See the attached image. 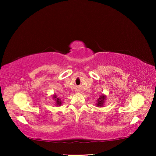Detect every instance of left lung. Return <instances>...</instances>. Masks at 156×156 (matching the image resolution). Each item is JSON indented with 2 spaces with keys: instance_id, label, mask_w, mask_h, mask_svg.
<instances>
[{
  "instance_id": "1",
  "label": "left lung",
  "mask_w": 156,
  "mask_h": 156,
  "mask_svg": "<svg viewBox=\"0 0 156 156\" xmlns=\"http://www.w3.org/2000/svg\"><path fill=\"white\" fill-rule=\"evenodd\" d=\"M105 98H106V96H105V95H102V96H100V97L98 99V102L96 103V105L98 107H102L104 105L105 103Z\"/></svg>"
}]
</instances>
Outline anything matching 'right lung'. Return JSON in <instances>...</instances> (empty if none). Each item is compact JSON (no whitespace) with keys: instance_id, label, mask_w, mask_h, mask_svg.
<instances>
[{"instance_id":"1","label":"right lung","mask_w":156,"mask_h":156,"mask_svg":"<svg viewBox=\"0 0 156 156\" xmlns=\"http://www.w3.org/2000/svg\"><path fill=\"white\" fill-rule=\"evenodd\" d=\"M53 98L55 99V100H56V105H57V106H60V105H61L62 104L61 100L58 98H57L56 95H54V96H53Z\"/></svg>"}]
</instances>
